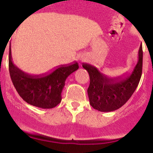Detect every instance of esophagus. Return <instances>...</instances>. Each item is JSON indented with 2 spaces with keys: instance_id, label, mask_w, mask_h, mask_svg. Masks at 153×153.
Instances as JSON below:
<instances>
[{
  "instance_id": "1",
  "label": "esophagus",
  "mask_w": 153,
  "mask_h": 153,
  "mask_svg": "<svg viewBox=\"0 0 153 153\" xmlns=\"http://www.w3.org/2000/svg\"><path fill=\"white\" fill-rule=\"evenodd\" d=\"M84 60V59H83V60Z\"/></svg>"
}]
</instances>
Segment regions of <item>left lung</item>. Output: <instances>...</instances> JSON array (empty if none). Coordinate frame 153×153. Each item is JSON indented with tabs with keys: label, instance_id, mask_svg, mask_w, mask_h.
<instances>
[{
	"label": "left lung",
	"instance_id": "left-lung-1",
	"mask_svg": "<svg viewBox=\"0 0 153 153\" xmlns=\"http://www.w3.org/2000/svg\"><path fill=\"white\" fill-rule=\"evenodd\" d=\"M83 67L90 75L87 93L90 105L98 111H114L129 100L139 85L143 70V47L140 45L137 63L132 72L117 77H108L88 63H83Z\"/></svg>",
	"mask_w": 153,
	"mask_h": 153
}]
</instances>
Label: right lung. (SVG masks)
I'll return each instance as SVG.
<instances>
[{
  "label": "right lung",
  "mask_w": 153,
  "mask_h": 153,
  "mask_svg": "<svg viewBox=\"0 0 153 153\" xmlns=\"http://www.w3.org/2000/svg\"><path fill=\"white\" fill-rule=\"evenodd\" d=\"M78 68V63L74 61L70 64L59 66L51 72L30 75L13 64L10 46L9 71L12 83L21 98L36 107L51 109L57 106L61 102L65 81Z\"/></svg>",
  "instance_id": "1"
}]
</instances>
